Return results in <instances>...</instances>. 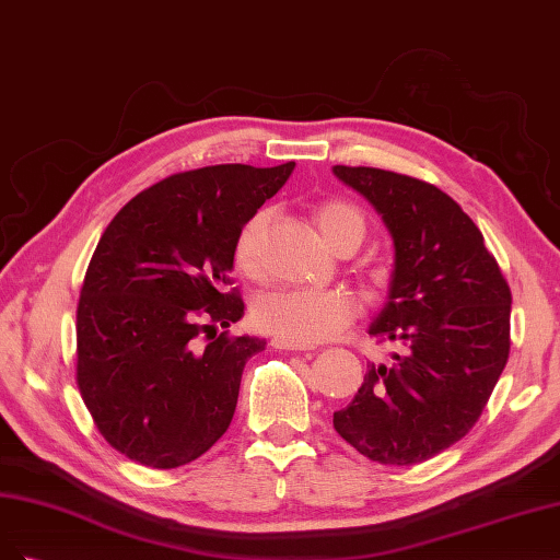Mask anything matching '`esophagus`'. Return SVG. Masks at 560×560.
<instances>
[{"label": "esophagus", "instance_id": "obj_1", "mask_svg": "<svg viewBox=\"0 0 560 560\" xmlns=\"http://www.w3.org/2000/svg\"><path fill=\"white\" fill-rule=\"evenodd\" d=\"M272 347L275 349H285V351H306L310 347H302V345H293V341H288V339H283V337H275L272 339Z\"/></svg>", "mask_w": 560, "mask_h": 560}]
</instances>
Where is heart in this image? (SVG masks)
I'll list each match as a JSON object with an SVG mask.
<instances>
[{
	"instance_id": "1",
	"label": "heart",
	"mask_w": 560,
	"mask_h": 560,
	"mask_svg": "<svg viewBox=\"0 0 560 560\" xmlns=\"http://www.w3.org/2000/svg\"><path fill=\"white\" fill-rule=\"evenodd\" d=\"M267 221V211L254 213L242 225L237 240H234V262L246 275H256L260 269ZM314 221L323 240L332 248L349 234L363 240V215L345 202H323L314 213ZM355 314V298L347 291H335V288H330V291H320V288H279V291L260 295L254 304V312H250L260 330L302 347L332 339L349 326Z\"/></svg>"
}]
</instances>
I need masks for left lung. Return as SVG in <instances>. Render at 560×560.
<instances>
[{
    "instance_id": "obj_1",
    "label": "left lung",
    "mask_w": 560,
    "mask_h": 560,
    "mask_svg": "<svg viewBox=\"0 0 560 560\" xmlns=\"http://www.w3.org/2000/svg\"><path fill=\"white\" fill-rule=\"evenodd\" d=\"M332 174L390 232L388 298L368 332L407 349L368 365L332 425L370 460L423 463L470 432L508 365L510 285L479 228L440 188L374 167Z\"/></svg>"
}]
</instances>
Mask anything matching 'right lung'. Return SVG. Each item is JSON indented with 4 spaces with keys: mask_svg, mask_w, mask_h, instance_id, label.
<instances>
[{
    "mask_svg": "<svg viewBox=\"0 0 560 560\" xmlns=\"http://www.w3.org/2000/svg\"><path fill=\"white\" fill-rule=\"evenodd\" d=\"M295 162L213 165L174 174L125 205L88 265L77 312V378L114 448L172 470L228 430L258 335L215 337L244 316L221 293L242 225L275 197ZM211 331L207 346L199 341Z\"/></svg>",
    "mask_w": 560,
    "mask_h": 560,
    "instance_id": "1",
    "label": "right lung"
}]
</instances>
